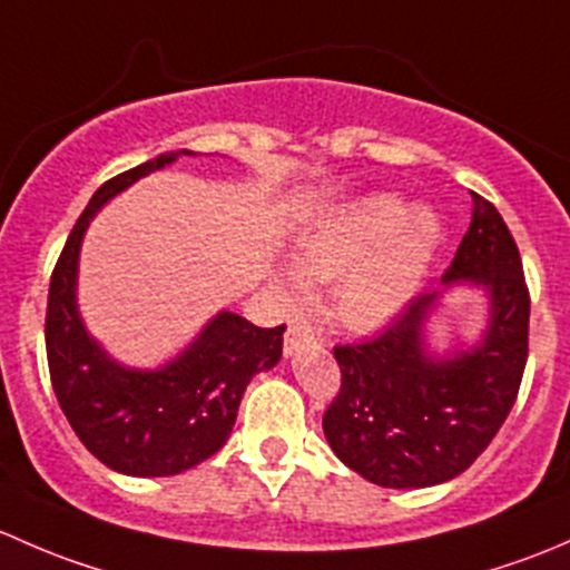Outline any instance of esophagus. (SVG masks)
Segmentation results:
<instances>
[{
  "label": "esophagus",
  "mask_w": 570,
  "mask_h": 570,
  "mask_svg": "<svg viewBox=\"0 0 570 570\" xmlns=\"http://www.w3.org/2000/svg\"><path fill=\"white\" fill-rule=\"evenodd\" d=\"M321 332H315L313 326H307V324H302V321H298V324H293L291 328H287V334H285V354H296L298 348H304V345H321Z\"/></svg>",
  "instance_id": "1"
}]
</instances>
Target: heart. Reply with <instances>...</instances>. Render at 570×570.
Returning a JSON list of instances; mask_svg holds the SVG:
<instances>
[{
  "mask_svg": "<svg viewBox=\"0 0 570 570\" xmlns=\"http://www.w3.org/2000/svg\"><path fill=\"white\" fill-rule=\"evenodd\" d=\"M439 242L431 214L412 210L392 197H375L356 208L321 219L298 246L296 266L285 277L287 296L304 298V279L340 283V315L354 326L392 318L409 296Z\"/></svg>",
  "mask_w": 570,
  "mask_h": 570,
  "instance_id": "obj_1",
  "label": "heart"
}]
</instances>
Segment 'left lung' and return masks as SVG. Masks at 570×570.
<instances>
[{"label":"left lung","instance_id":"left-lung-1","mask_svg":"<svg viewBox=\"0 0 570 570\" xmlns=\"http://www.w3.org/2000/svg\"><path fill=\"white\" fill-rule=\"evenodd\" d=\"M466 236L444 283L469 279L491 298L483 343L433 360L422 324L439 291L422 293L362 343L334 345L340 392L324 414L337 459L384 489H425L472 466L508 420L530 354V287L500 210L474 195Z\"/></svg>","mask_w":570,"mask_h":570}]
</instances>
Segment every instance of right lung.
I'll use <instances>...</instances> for the list:
<instances>
[{
  "instance_id": "obj_1",
  "label": "right lung",
  "mask_w": 570,
  "mask_h": 570,
  "mask_svg": "<svg viewBox=\"0 0 570 570\" xmlns=\"http://www.w3.org/2000/svg\"><path fill=\"white\" fill-rule=\"evenodd\" d=\"M191 150L109 178L76 219L46 304V356L62 414L79 442L109 469L134 478H169L216 453L236 425L252 375L283 356V326L261 328L236 313H219L203 334L161 371H128L87 334L76 309L79 246L92 214L142 175Z\"/></svg>"
}]
</instances>
